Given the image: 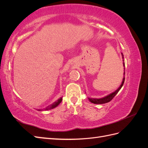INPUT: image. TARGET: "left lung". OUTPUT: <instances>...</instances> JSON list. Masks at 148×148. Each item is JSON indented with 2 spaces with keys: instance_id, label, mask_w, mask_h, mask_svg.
<instances>
[{
  "instance_id": "1",
  "label": "left lung",
  "mask_w": 148,
  "mask_h": 148,
  "mask_svg": "<svg viewBox=\"0 0 148 148\" xmlns=\"http://www.w3.org/2000/svg\"><path fill=\"white\" fill-rule=\"evenodd\" d=\"M122 56H123V54H122ZM123 66H125V63H124V62H123ZM124 75H125V73H124ZM124 82H125V77H123V81H122V84H121V85H120V86L115 92L110 94V95L107 96L103 97V98H101V99H95V98H88V99L89 100V101L91 102L92 103H94V104H105V103L109 102H110L112 99H113V98L115 97V96L117 95V94L118 93V92L120 91V89H121V88H122V86H123V84L124 83Z\"/></svg>"
}]
</instances>
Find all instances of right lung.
Returning <instances> with one entry per match:
<instances>
[{
	"label": "right lung",
	"instance_id": "right-lung-1",
	"mask_svg": "<svg viewBox=\"0 0 148 148\" xmlns=\"http://www.w3.org/2000/svg\"><path fill=\"white\" fill-rule=\"evenodd\" d=\"M62 97H60V99H58L57 101H56V102H54L53 103V104H52L51 105H50V106H47L46 108H45V109H44V110H51V109H53V108H55L56 107H57L58 105H59L60 103L62 102ZM41 110V109H38V110H39V111H41V110Z\"/></svg>",
	"mask_w": 148,
	"mask_h": 148
}]
</instances>
